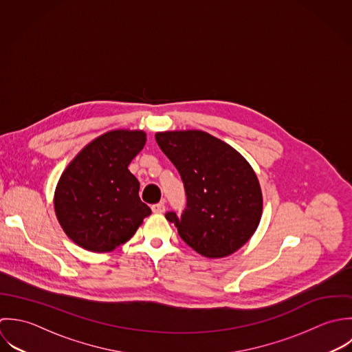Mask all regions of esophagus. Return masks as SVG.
<instances>
[{
  "label": "esophagus",
  "mask_w": 352,
  "mask_h": 352,
  "mask_svg": "<svg viewBox=\"0 0 352 352\" xmlns=\"http://www.w3.org/2000/svg\"><path fill=\"white\" fill-rule=\"evenodd\" d=\"M164 211H166V206H164L163 201L152 206V212H153V213H163Z\"/></svg>",
  "instance_id": "1"
}]
</instances>
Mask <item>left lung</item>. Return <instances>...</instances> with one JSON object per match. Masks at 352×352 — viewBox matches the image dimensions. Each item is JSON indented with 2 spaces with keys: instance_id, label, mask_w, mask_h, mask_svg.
Returning a JSON list of instances; mask_svg holds the SVG:
<instances>
[{
  "instance_id": "left-lung-1",
  "label": "left lung",
  "mask_w": 352,
  "mask_h": 352,
  "mask_svg": "<svg viewBox=\"0 0 352 352\" xmlns=\"http://www.w3.org/2000/svg\"><path fill=\"white\" fill-rule=\"evenodd\" d=\"M155 139L178 170L186 207L166 213L179 236L204 257L232 254L254 234L263 195L250 164L228 144L201 131L163 132Z\"/></svg>"
}]
</instances>
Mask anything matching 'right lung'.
I'll list each match as a JSON object with an SVG mask.
<instances>
[{"mask_svg":"<svg viewBox=\"0 0 352 352\" xmlns=\"http://www.w3.org/2000/svg\"><path fill=\"white\" fill-rule=\"evenodd\" d=\"M141 131H111L85 145L63 173L54 208L65 234L78 246L111 252L133 236L151 208L128 170L145 144Z\"/></svg>","mask_w":352,"mask_h":352,"instance_id":"1","label":"right lung"}]
</instances>
